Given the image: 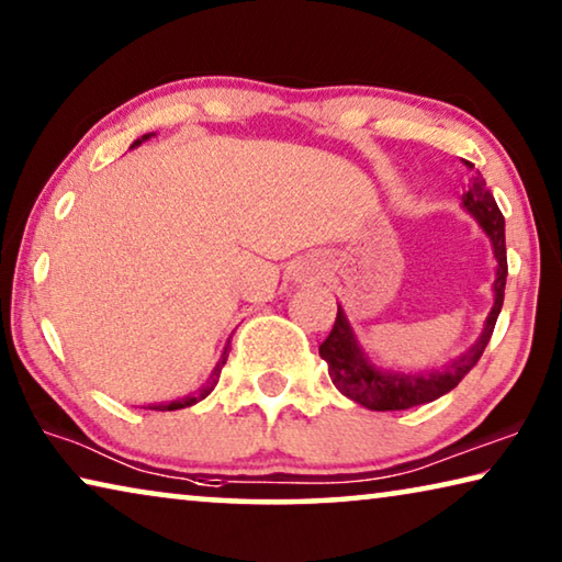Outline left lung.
Wrapping results in <instances>:
<instances>
[{
	"mask_svg": "<svg viewBox=\"0 0 562 562\" xmlns=\"http://www.w3.org/2000/svg\"><path fill=\"white\" fill-rule=\"evenodd\" d=\"M462 209L468 211L477 226L487 233L492 251H495V283H492V308L482 326L480 339L472 347L460 353V357L447 361V364L437 369H422V371H390L376 364H371L369 353L361 349V344L349 324L347 314L339 306L336 311V322L331 334L318 347L322 359L329 364V376L336 390L344 396H349L361 407L374 412H394V409H409L419 407V404L435 402L439 396L452 392L457 384L462 382L464 374L477 364L482 351H485L492 329L503 308L505 299V279H507V251H505V218L499 213L495 198L487 191L485 180L480 176L472 178L468 193H462Z\"/></svg>",
	"mask_w": 562,
	"mask_h": 562,
	"instance_id": "1",
	"label": "left lung"
}]
</instances>
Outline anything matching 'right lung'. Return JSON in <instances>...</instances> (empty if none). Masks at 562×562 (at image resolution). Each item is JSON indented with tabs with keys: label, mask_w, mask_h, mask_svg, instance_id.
Here are the masks:
<instances>
[{
	"label": "right lung",
	"mask_w": 562,
	"mask_h": 562,
	"mask_svg": "<svg viewBox=\"0 0 562 562\" xmlns=\"http://www.w3.org/2000/svg\"><path fill=\"white\" fill-rule=\"evenodd\" d=\"M155 133H148V135H143V137H137V140L131 145V148H137V145H143L145 140H150ZM228 349H231V339L226 341V349H223V353H221V359H218V364L213 367V371H211V376H209V382H205L201 390L198 392H191L188 396H180V400H172V402H155V404H148V407L145 409H158V412H172V409H186V407H193L195 402H201V400H205V396H209L213 390H215V384H218V376H221V369H223V364H226V359H228Z\"/></svg>",
	"instance_id": "obj_1"
}]
</instances>
